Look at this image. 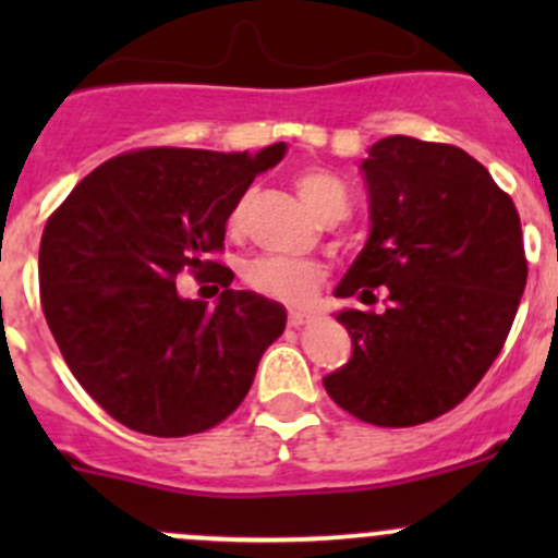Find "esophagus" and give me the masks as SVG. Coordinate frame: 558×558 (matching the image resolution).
<instances>
[{"label":"esophagus","mask_w":558,"mask_h":558,"mask_svg":"<svg viewBox=\"0 0 558 558\" xmlns=\"http://www.w3.org/2000/svg\"><path fill=\"white\" fill-rule=\"evenodd\" d=\"M307 320H311V315H307V313H291V315H289V326H294V329H300V326H305Z\"/></svg>","instance_id":"esophagus-1"}]
</instances>
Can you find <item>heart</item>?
<instances>
[{
    "label": "heart",
    "instance_id": "b5f03b06",
    "mask_svg": "<svg viewBox=\"0 0 558 558\" xmlns=\"http://www.w3.org/2000/svg\"><path fill=\"white\" fill-rule=\"evenodd\" d=\"M296 191H300L302 202L315 213L318 218L335 216V213H345L348 194L345 185L335 178V174L324 170H302L296 174ZM245 205H238L229 216V227H240L243 221ZM245 280L251 289L258 294L272 296V300L286 302L291 307H307L318 294V286L324 280V269L313 262H300V258L286 256H264L247 264Z\"/></svg>",
    "mask_w": 558,
    "mask_h": 558
}]
</instances>
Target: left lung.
<instances>
[{"mask_svg":"<svg viewBox=\"0 0 558 558\" xmlns=\"http://www.w3.org/2000/svg\"><path fill=\"white\" fill-rule=\"evenodd\" d=\"M369 238L335 296L375 300L337 320L351 359L324 378L342 410L415 426L456 408L499 356L526 286L521 221L486 167L456 145L393 134L362 161Z\"/></svg>","mask_w":558,"mask_h":558,"instance_id":"obj_1","label":"left lung"}]
</instances>
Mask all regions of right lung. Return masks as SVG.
<instances>
[{
    "mask_svg": "<svg viewBox=\"0 0 558 558\" xmlns=\"http://www.w3.org/2000/svg\"><path fill=\"white\" fill-rule=\"evenodd\" d=\"M283 156L286 143L123 154L86 174L45 223V320L77 384L129 429L185 437L221 424L283 335L280 302L229 289L232 269L207 262L253 178ZM183 268L225 286L216 308L177 294Z\"/></svg>",
    "mask_w": 558,
    "mask_h": 558,
    "instance_id": "obj_1",
    "label": "right lung"
}]
</instances>
